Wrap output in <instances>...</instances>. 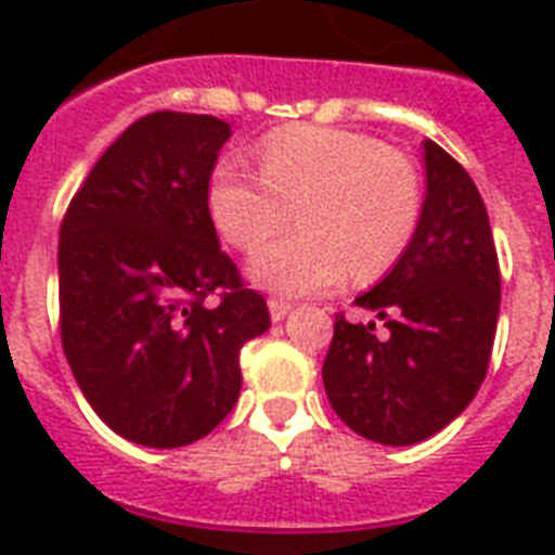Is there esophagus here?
Wrapping results in <instances>:
<instances>
[{
    "instance_id": "34e87169",
    "label": "esophagus",
    "mask_w": 555,
    "mask_h": 555,
    "mask_svg": "<svg viewBox=\"0 0 555 555\" xmlns=\"http://www.w3.org/2000/svg\"><path fill=\"white\" fill-rule=\"evenodd\" d=\"M268 305H270V320L273 322H282L287 313H291V302H285V299H276V296H273Z\"/></svg>"
}]
</instances>
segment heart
Instances as JSON below:
<instances>
[{"mask_svg":"<svg viewBox=\"0 0 555 555\" xmlns=\"http://www.w3.org/2000/svg\"><path fill=\"white\" fill-rule=\"evenodd\" d=\"M218 233L238 250L279 233L296 209L299 230L253 253L250 273L279 294H320L377 279L400 261L421 224L417 169L403 152L339 126H285L261 138L259 172L227 155L207 181Z\"/></svg>","mask_w":555,"mask_h":555,"instance_id":"heart-1","label":"heart"}]
</instances>
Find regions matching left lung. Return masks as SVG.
Wrapping results in <instances>:
<instances>
[{"label": "left lung", "mask_w": 555, "mask_h": 555, "mask_svg": "<svg viewBox=\"0 0 555 555\" xmlns=\"http://www.w3.org/2000/svg\"><path fill=\"white\" fill-rule=\"evenodd\" d=\"M426 201L395 270L354 302L386 322L334 317L322 383L357 435L409 447L452 423L490 369L501 308L499 253L473 178L435 141L423 143Z\"/></svg>", "instance_id": "1"}]
</instances>
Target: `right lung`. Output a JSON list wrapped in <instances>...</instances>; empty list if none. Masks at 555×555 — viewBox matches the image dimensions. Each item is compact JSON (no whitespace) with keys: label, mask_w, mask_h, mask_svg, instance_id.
Listing matches in <instances>:
<instances>
[{"label":"right lung","mask_w":555,"mask_h":555,"mask_svg":"<svg viewBox=\"0 0 555 555\" xmlns=\"http://www.w3.org/2000/svg\"><path fill=\"white\" fill-rule=\"evenodd\" d=\"M230 124L138 117L74 192L60 227V339L108 429L186 447L242 391V346L270 328L264 296L218 247L207 181Z\"/></svg>","instance_id":"obj_1"}]
</instances>
